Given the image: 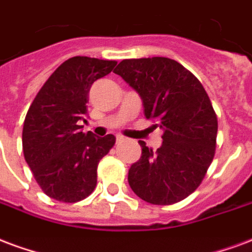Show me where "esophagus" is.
<instances>
[{
  "mask_svg": "<svg viewBox=\"0 0 252 252\" xmlns=\"http://www.w3.org/2000/svg\"><path fill=\"white\" fill-rule=\"evenodd\" d=\"M116 140L119 141V143H120V141H124V140H126V137H124V136H121V135H117V136H116Z\"/></svg>",
  "mask_w": 252,
  "mask_h": 252,
  "instance_id": "34e87169",
  "label": "esophagus"
}]
</instances>
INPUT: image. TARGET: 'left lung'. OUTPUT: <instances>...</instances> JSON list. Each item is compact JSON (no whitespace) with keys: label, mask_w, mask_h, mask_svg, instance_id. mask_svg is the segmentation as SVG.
Listing matches in <instances>:
<instances>
[{"label":"left lung","mask_w":252,"mask_h":252,"mask_svg":"<svg viewBox=\"0 0 252 252\" xmlns=\"http://www.w3.org/2000/svg\"><path fill=\"white\" fill-rule=\"evenodd\" d=\"M140 94L147 119L164 131L156 151L141 145L128 183L151 204L169 206L196 189L211 165L218 117L202 83L188 69L167 57L123 60L115 69Z\"/></svg>","instance_id":"8db88e82"}]
</instances>
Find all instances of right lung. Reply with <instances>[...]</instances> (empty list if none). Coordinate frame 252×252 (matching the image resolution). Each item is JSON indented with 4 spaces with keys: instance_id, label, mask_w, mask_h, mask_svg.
I'll list each match as a JSON object with an SVG mask.
<instances>
[{
    "instance_id": "right-lung-1",
    "label": "right lung",
    "mask_w": 252,
    "mask_h": 252,
    "mask_svg": "<svg viewBox=\"0 0 252 252\" xmlns=\"http://www.w3.org/2000/svg\"><path fill=\"white\" fill-rule=\"evenodd\" d=\"M117 61L76 56L56 69L34 97L24 121L22 150L37 184L52 199L83 200L97 184L98 161L116 137L81 132L89 89Z\"/></svg>"
}]
</instances>
